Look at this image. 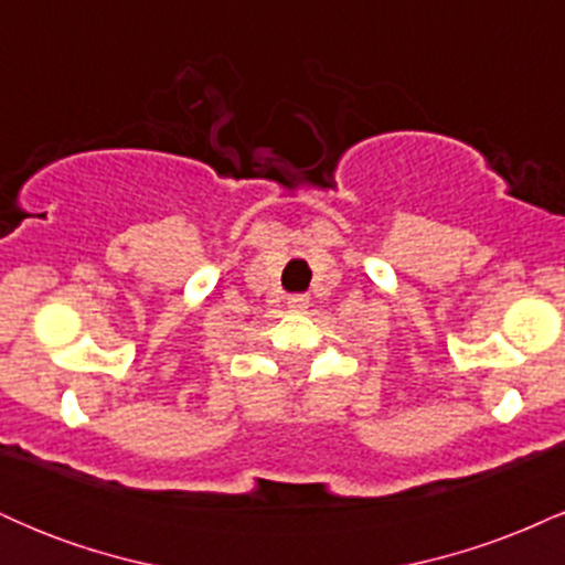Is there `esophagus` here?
Returning a JSON list of instances; mask_svg holds the SVG:
<instances>
[{"label":"esophagus","mask_w":565,"mask_h":565,"mask_svg":"<svg viewBox=\"0 0 565 565\" xmlns=\"http://www.w3.org/2000/svg\"><path fill=\"white\" fill-rule=\"evenodd\" d=\"M308 297H305V295H291L289 297V300H287V308L289 310H305V308H308Z\"/></svg>","instance_id":"1"}]
</instances>
